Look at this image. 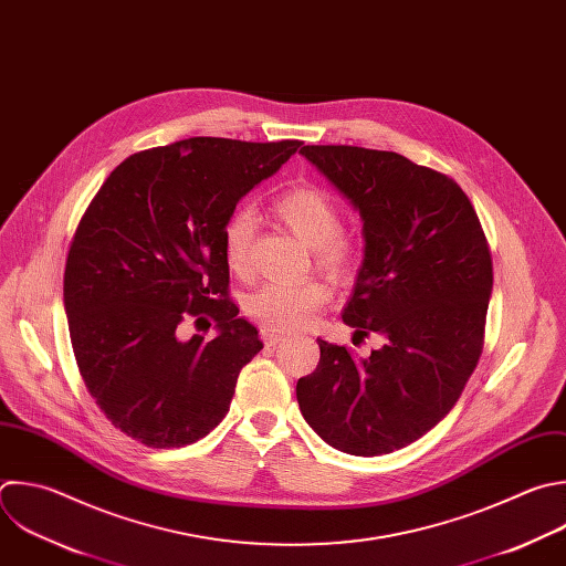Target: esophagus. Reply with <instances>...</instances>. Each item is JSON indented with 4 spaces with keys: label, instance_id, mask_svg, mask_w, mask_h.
<instances>
[{
    "label": "esophagus",
    "instance_id": "34e87169",
    "mask_svg": "<svg viewBox=\"0 0 566 566\" xmlns=\"http://www.w3.org/2000/svg\"><path fill=\"white\" fill-rule=\"evenodd\" d=\"M260 337L266 346H277L282 339H286L284 333H277V331H271V328H260Z\"/></svg>",
    "mask_w": 566,
    "mask_h": 566
}]
</instances>
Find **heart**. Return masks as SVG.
I'll return each mask as SVG.
<instances>
[{
  "label": "heart",
  "mask_w": 566,
  "mask_h": 566,
  "mask_svg": "<svg viewBox=\"0 0 566 566\" xmlns=\"http://www.w3.org/2000/svg\"><path fill=\"white\" fill-rule=\"evenodd\" d=\"M275 218L293 231L313 251L315 264L335 275L348 277L359 266V244L342 231V209L333 196L319 186H293L273 200ZM258 231V218L251 207L231 211L222 227V253L235 275L251 269V251ZM333 289L324 280L269 282L244 302L247 313L262 328L295 331L308 326L331 302Z\"/></svg>",
  "instance_id": "1"
}]
</instances>
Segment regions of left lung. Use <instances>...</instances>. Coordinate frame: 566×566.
Instances as JSON below:
<instances>
[{
    "label": "left lung",
    "instance_id": "left-lung-1",
    "mask_svg": "<svg viewBox=\"0 0 566 566\" xmlns=\"http://www.w3.org/2000/svg\"><path fill=\"white\" fill-rule=\"evenodd\" d=\"M364 222V262L342 319L387 344L357 359L319 344L297 380L311 429L350 455H382L431 431L458 402L484 346L493 262L478 213L449 175L391 150L302 146Z\"/></svg>",
    "mask_w": 566,
    "mask_h": 566
}]
</instances>
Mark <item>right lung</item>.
Wrapping results in <instances>:
<instances>
[{"mask_svg": "<svg viewBox=\"0 0 566 566\" xmlns=\"http://www.w3.org/2000/svg\"><path fill=\"white\" fill-rule=\"evenodd\" d=\"M300 144L191 137L139 150L84 211L64 271L69 333L88 394L128 438L177 449L229 413L262 342L229 297L222 227ZM188 316H211L219 335L181 343Z\"/></svg>", "mask_w": 566, "mask_h": 566, "instance_id": "right-lung-1", "label": "right lung"}]
</instances>
